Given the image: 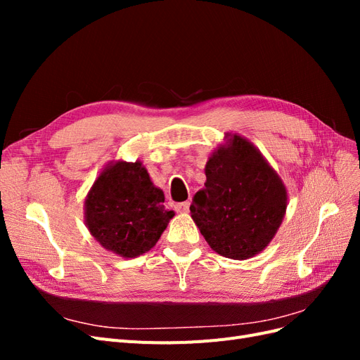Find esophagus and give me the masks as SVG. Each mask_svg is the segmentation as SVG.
I'll use <instances>...</instances> for the list:
<instances>
[{
  "label": "esophagus",
  "mask_w": 360,
  "mask_h": 360,
  "mask_svg": "<svg viewBox=\"0 0 360 360\" xmlns=\"http://www.w3.org/2000/svg\"><path fill=\"white\" fill-rule=\"evenodd\" d=\"M189 205H191V201L177 202V204H176V210H177L179 213H188V212H189Z\"/></svg>",
  "instance_id": "1"
}]
</instances>
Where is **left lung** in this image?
I'll use <instances>...</instances> for the list:
<instances>
[{
	"label": "left lung",
	"instance_id": "left-lung-1",
	"mask_svg": "<svg viewBox=\"0 0 360 360\" xmlns=\"http://www.w3.org/2000/svg\"><path fill=\"white\" fill-rule=\"evenodd\" d=\"M205 183L191 216L222 257L248 259L263 252L284 221L288 193L279 174L249 139L226 132L205 163Z\"/></svg>",
	"mask_w": 360,
	"mask_h": 360
}]
</instances>
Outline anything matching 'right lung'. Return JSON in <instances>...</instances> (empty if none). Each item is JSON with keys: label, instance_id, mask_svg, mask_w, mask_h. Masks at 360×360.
Wrapping results in <instances>:
<instances>
[{"label": "right lung", "instance_id": "add662e5", "mask_svg": "<svg viewBox=\"0 0 360 360\" xmlns=\"http://www.w3.org/2000/svg\"><path fill=\"white\" fill-rule=\"evenodd\" d=\"M165 195L143 162L111 160L84 201V219L94 240L122 257L136 258L153 248L174 217Z\"/></svg>", "mask_w": 360, "mask_h": 360}]
</instances>
